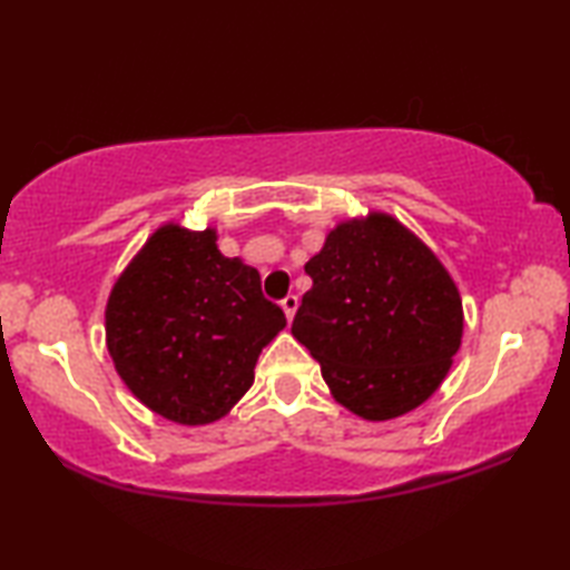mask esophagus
<instances>
[{
	"mask_svg": "<svg viewBox=\"0 0 570 570\" xmlns=\"http://www.w3.org/2000/svg\"><path fill=\"white\" fill-rule=\"evenodd\" d=\"M282 308H284L286 320L292 322L294 314H296V308H298V296H296V294H286V296L282 298Z\"/></svg>",
	"mask_w": 570,
	"mask_h": 570,
	"instance_id": "1",
	"label": "esophagus"
}]
</instances>
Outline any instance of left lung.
Instances as JSON below:
<instances>
[{
  "instance_id": "left-lung-1",
  "label": "left lung",
  "mask_w": 570,
  "mask_h": 570,
  "mask_svg": "<svg viewBox=\"0 0 570 570\" xmlns=\"http://www.w3.org/2000/svg\"><path fill=\"white\" fill-rule=\"evenodd\" d=\"M292 334L334 400L392 420L440 387L460 350L462 302L440 258L387 214L346 220L308 258Z\"/></svg>"
}]
</instances>
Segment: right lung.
I'll return each mask as SVG.
<instances>
[{
  "instance_id": "add662e5",
  "label": "right lung",
  "mask_w": 570,
  "mask_h": 570,
  "mask_svg": "<svg viewBox=\"0 0 570 570\" xmlns=\"http://www.w3.org/2000/svg\"><path fill=\"white\" fill-rule=\"evenodd\" d=\"M284 326L254 266L220 254L214 228L178 224L148 238L105 308L115 370L146 407L178 424L228 414Z\"/></svg>"
}]
</instances>
